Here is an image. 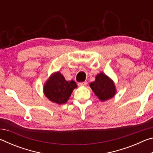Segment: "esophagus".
Here are the masks:
<instances>
[{"label": "esophagus", "mask_w": 153, "mask_h": 153, "mask_svg": "<svg viewBox=\"0 0 153 153\" xmlns=\"http://www.w3.org/2000/svg\"><path fill=\"white\" fill-rule=\"evenodd\" d=\"M87 84H88V82L86 81H85L84 82H79L78 83V85L80 86H86Z\"/></svg>", "instance_id": "34e87169"}]
</instances>
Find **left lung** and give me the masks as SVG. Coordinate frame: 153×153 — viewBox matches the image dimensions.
<instances>
[{"label":"left lung","instance_id":"obj_1","mask_svg":"<svg viewBox=\"0 0 153 153\" xmlns=\"http://www.w3.org/2000/svg\"><path fill=\"white\" fill-rule=\"evenodd\" d=\"M90 86L101 101H105L113 98L116 93L113 80L102 72L96 76L95 81L90 83Z\"/></svg>","mask_w":153,"mask_h":153}]
</instances>
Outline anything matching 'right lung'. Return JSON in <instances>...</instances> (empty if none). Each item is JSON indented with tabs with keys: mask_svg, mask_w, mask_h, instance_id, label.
Wrapping results in <instances>:
<instances>
[{
	"mask_svg": "<svg viewBox=\"0 0 153 153\" xmlns=\"http://www.w3.org/2000/svg\"><path fill=\"white\" fill-rule=\"evenodd\" d=\"M77 86L74 81H66L63 75L58 71L52 74L44 85V93L51 101L59 105L64 104Z\"/></svg>",
	"mask_w": 153,
	"mask_h": 153,
	"instance_id": "right-lung-1",
	"label": "right lung"
}]
</instances>
